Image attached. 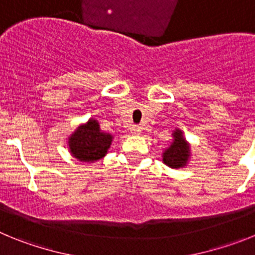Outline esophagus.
<instances>
[{
	"label": "esophagus",
	"mask_w": 255,
	"mask_h": 255,
	"mask_svg": "<svg viewBox=\"0 0 255 255\" xmlns=\"http://www.w3.org/2000/svg\"><path fill=\"white\" fill-rule=\"evenodd\" d=\"M130 131L132 132V134H140L141 132V128L138 125H132L131 128H130Z\"/></svg>",
	"instance_id": "34e87169"
}]
</instances>
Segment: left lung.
<instances>
[{
  "instance_id": "1",
  "label": "left lung",
  "mask_w": 255,
  "mask_h": 255,
  "mask_svg": "<svg viewBox=\"0 0 255 255\" xmlns=\"http://www.w3.org/2000/svg\"><path fill=\"white\" fill-rule=\"evenodd\" d=\"M190 148L185 139L182 138V132L176 130L173 132V141L163 153V162L172 168H180L188 162Z\"/></svg>"
}]
</instances>
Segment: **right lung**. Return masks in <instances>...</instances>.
<instances>
[{
    "label": "right lung",
    "instance_id": "1",
    "mask_svg": "<svg viewBox=\"0 0 255 255\" xmlns=\"http://www.w3.org/2000/svg\"><path fill=\"white\" fill-rule=\"evenodd\" d=\"M112 141V135L100 130L98 121L91 120L79 126L69 138L71 154L83 162L98 161L105 157Z\"/></svg>",
    "mask_w": 255,
    "mask_h": 255
}]
</instances>
